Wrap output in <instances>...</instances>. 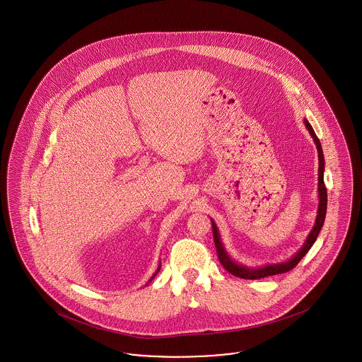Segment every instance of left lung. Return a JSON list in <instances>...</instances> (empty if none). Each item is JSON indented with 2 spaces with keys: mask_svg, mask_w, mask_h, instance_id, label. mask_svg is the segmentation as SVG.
Returning a JSON list of instances; mask_svg holds the SVG:
<instances>
[{
  "mask_svg": "<svg viewBox=\"0 0 362 362\" xmlns=\"http://www.w3.org/2000/svg\"><path fill=\"white\" fill-rule=\"evenodd\" d=\"M303 123H305V126L308 128L309 134L312 135V138H313V141L316 144V148H317V153H319V209H317L315 227L310 231V234L308 235L303 246L299 249L298 253L293 255V258H290L288 261L281 262V264H268L265 267H259V268H255L253 269V268H247V267H243L240 264H236L234 259L228 255V253L224 249V246H223L221 239H220L218 230H217L214 221L211 218L212 220L213 238H214V245H216L218 261L226 268V271H228L234 276L240 277V279H252L253 280V279H261V277L272 276V275H279V274L288 272V271H291L293 268L297 267L298 262L303 258V255L310 250V247L313 246V243L316 242V239L319 236L321 227H322L324 220H325V213H327V189H325V185H324V165L325 164H324V154H322L321 144H320L317 135L315 134L313 128L309 124V122L306 119L303 120Z\"/></svg>",
  "mask_w": 362,
  "mask_h": 362,
  "instance_id": "8db88e82",
  "label": "left lung"
}]
</instances>
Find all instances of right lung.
Masks as SVG:
<instances>
[{
    "instance_id": "obj_1",
    "label": "right lung",
    "mask_w": 362,
    "mask_h": 362,
    "mask_svg": "<svg viewBox=\"0 0 362 362\" xmlns=\"http://www.w3.org/2000/svg\"><path fill=\"white\" fill-rule=\"evenodd\" d=\"M158 271H160V267H158V269H157V271H156V274H154V275H153V277L156 276V275H157V272H158ZM153 277H151V279H153ZM151 279H150V280H151ZM149 280V281H150Z\"/></svg>"
}]
</instances>
